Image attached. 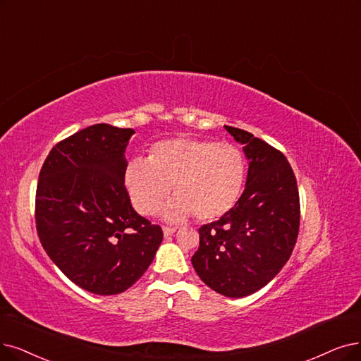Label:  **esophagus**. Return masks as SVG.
I'll list each match as a JSON object with an SVG mask.
<instances>
[{"label": "esophagus", "instance_id": "34e87169", "mask_svg": "<svg viewBox=\"0 0 361 361\" xmlns=\"http://www.w3.org/2000/svg\"><path fill=\"white\" fill-rule=\"evenodd\" d=\"M163 233H164L166 237L173 235V234L176 233V228H173V226H163Z\"/></svg>", "mask_w": 361, "mask_h": 361}]
</instances>
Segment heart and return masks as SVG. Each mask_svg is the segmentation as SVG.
<instances>
[{
  "label": "heart",
  "instance_id": "1",
  "mask_svg": "<svg viewBox=\"0 0 361 361\" xmlns=\"http://www.w3.org/2000/svg\"><path fill=\"white\" fill-rule=\"evenodd\" d=\"M244 178L246 161L235 145L197 137L154 143L147 161L130 160L123 175L130 203L143 216L160 207L171 186L176 195L161 209L169 222L192 214L203 222L222 218L237 204Z\"/></svg>",
  "mask_w": 361,
  "mask_h": 361
}]
</instances>
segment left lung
I'll use <instances>...</instances> for the list:
<instances>
[{"instance_id":"left-lung-1","label":"left lung","mask_w":361,"mask_h":361,"mask_svg":"<svg viewBox=\"0 0 361 361\" xmlns=\"http://www.w3.org/2000/svg\"><path fill=\"white\" fill-rule=\"evenodd\" d=\"M249 163L246 188L219 221L200 229L191 262L210 289L226 298L249 296L289 261L299 233V192L287 158L241 128L225 126Z\"/></svg>"}]
</instances>
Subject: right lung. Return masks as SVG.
<instances>
[{
	"label": "right lung",
	"instance_id": "obj_1",
	"mask_svg": "<svg viewBox=\"0 0 361 361\" xmlns=\"http://www.w3.org/2000/svg\"><path fill=\"white\" fill-rule=\"evenodd\" d=\"M133 128L94 124L53 147L41 167L35 222L49 257L81 289L118 295L148 269L163 231L124 188Z\"/></svg>",
	"mask_w": 361,
	"mask_h": 361
}]
</instances>
